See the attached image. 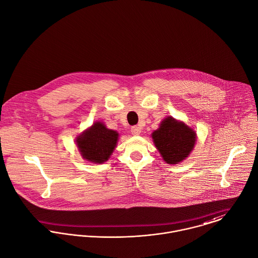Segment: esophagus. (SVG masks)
I'll return each mask as SVG.
<instances>
[{"instance_id": "1", "label": "esophagus", "mask_w": 258, "mask_h": 258, "mask_svg": "<svg viewBox=\"0 0 258 258\" xmlns=\"http://www.w3.org/2000/svg\"><path fill=\"white\" fill-rule=\"evenodd\" d=\"M131 132H132V134H133L134 136H140L141 133H142V130H141L140 126H133L132 130H131Z\"/></svg>"}]
</instances>
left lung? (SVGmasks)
<instances>
[{"instance_id":"1","label":"left lung","mask_w":258,"mask_h":258,"mask_svg":"<svg viewBox=\"0 0 258 258\" xmlns=\"http://www.w3.org/2000/svg\"><path fill=\"white\" fill-rule=\"evenodd\" d=\"M151 139L162 159L175 165L189 157L196 145L197 134L183 120L166 116L152 132Z\"/></svg>"}]
</instances>
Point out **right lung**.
Returning <instances> with one entry per match:
<instances>
[{
    "label": "right lung",
    "instance_id": "obj_1",
    "mask_svg": "<svg viewBox=\"0 0 258 258\" xmlns=\"http://www.w3.org/2000/svg\"><path fill=\"white\" fill-rule=\"evenodd\" d=\"M119 139L116 131L110 130L100 120L95 121L75 139L82 158L94 164H103L113 154Z\"/></svg>",
    "mask_w": 258,
    "mask_h": 258
}]
</instances>
